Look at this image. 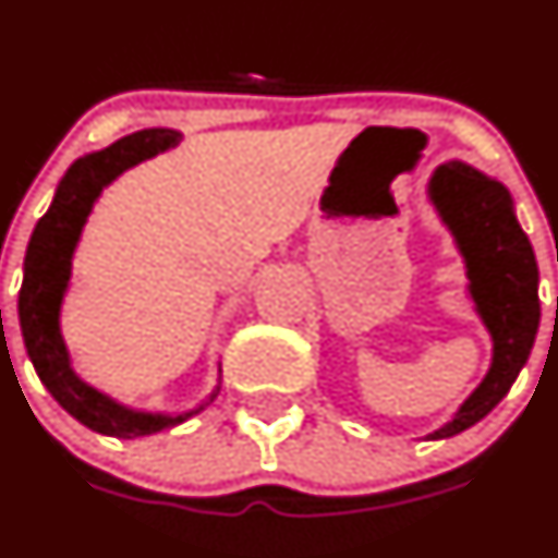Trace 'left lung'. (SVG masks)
I'll return each instance as SVG.
<instances>
[{"instance_id":"obj_1","label":"left lung","mask_w":558,"mask_h":558,"mask_svg":"<svg viewBox=\"0 0 558 558\" xmlns=\"http://www.w3.org/2000/svg\"><path fill=\"white\" fill-rule=\"evenodd\" d=\"M429 199L464 256L466 289L494 342L492 367L481 386L448 424L426 435V440H446L486 418L519 378L539 326V272L513 196L499 180L464 161H448L432 172Z\"/></svg>"}]
</instances>
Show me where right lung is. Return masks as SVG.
<instances>
[{
	"instance_id": "right-lung-1",
	"label": "right lung",
	"mask_w": 558,
	"mask_h": 558,
	"mask_svg": "<svg viewBox=\"0 0 558 558\" xmlns=\"http://www.w3.org/2000/svg\"><path fill=\"white\" fill-rule=\"evenodd\" d=\"M178 143L180 134L172 129H143V132L121 137L110 148L94 150V154L77 159L59 180L53 202L37 221L29 247H26L19 318L26 353L35 364L37 378L72 418H77L92 432L118 437V440H134V437L172 429L205 410L221 391V380H218V386L199 408L178 415L126 408L77 378L59 326L61 302H64L72 278V253H75L88 216H92L94 202L118 174L140 161L154 159L156 154H165Z\"/></svg>"
}]
</instances>
